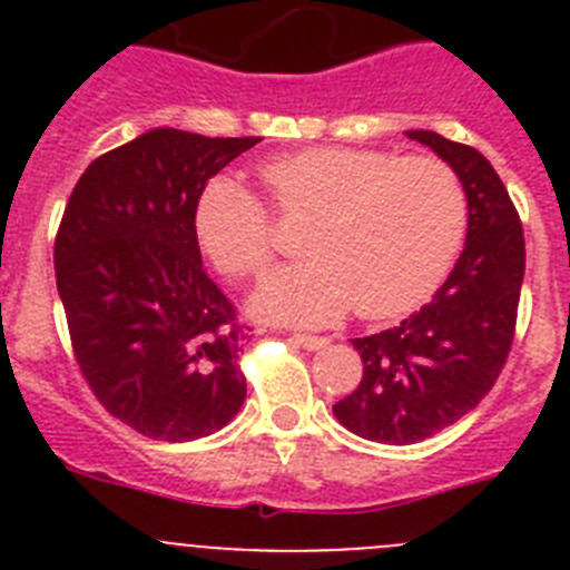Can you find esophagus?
<instances>
[{
    "mask_svg": "<svg viewBox=\"0 0 570 570\" xmlns=\"http://www.w3.org/2000/svg\"><path fill=\"white\" fill-rule=\"evenodd\" d=\"M294 342L296 345L305 347V351H320V347L328 345V340H325V336H311V334H294Z\"/></svg>",
    "mask_w": 570,
    "mask_h": 570,
    "instance_id": "34e87169",
    "label": "esophagus"
}]
</instances>
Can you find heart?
<instances>
[{
    "mask_svg": "<svg viewBox=\"0 0 570 570\" xmlns=\"http://www.w3.org/2000/svg\"><path fill=\"white\" fill-rule=\"evenodd\" d=\"M282 214H311L308 259L271 271L256 311L328 325L356 302L362 320H394L434 294L462 245L468 199L436 156L308 148L262 165ZM196 239L228 276H250L274 254L268 208L234 176H214L194 214Z\"/></svg>",
    "mask_w": 570,
    "mask_h": 570,
    "instance_id": "b5f03b06",
    "label": "heart"
}]
</instances>
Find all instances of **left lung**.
<instances>
[{
	"label": "left lung",
	"mask_w": 570,
	"mask_h": 570,
	"mask_svg": "<svg viewBox=\"0 0 570 570\" xmlns=\"http://www.w3.org/2000/svg\"><path fill=\"white\" fill-rule=\"evenodd\" d=\"M460 176L468 199L465 248L434 299L394 328L354 340L356 391L334 405L351 434L414 445L480 405L500 376L517 328L525 236L493 165L471 145L407 130Z\"/></svg>",
	"instance_id": "obj_1"
}]
</instances>
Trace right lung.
I'll list each match as a JSON object with an SVG mask.
<instances>
[{
    "instance_id": "obj_1",
    "label": "right lung",
    "mask_w": 570,
    "mask_h": 570,
    "mask_svg": "<svg viewBox=\"0 0 570 570\" xmlns=\"http://www.w3.org/2000/svg\"><path fill=\"white\" fill-rule=\"evenodd\" d=\"M259 142L154 128L79 176L53 265L70 345L105 411L150 440L190 442L245 402V325L205 274L196 203Z\"/></svg>"
}]
</instances>
